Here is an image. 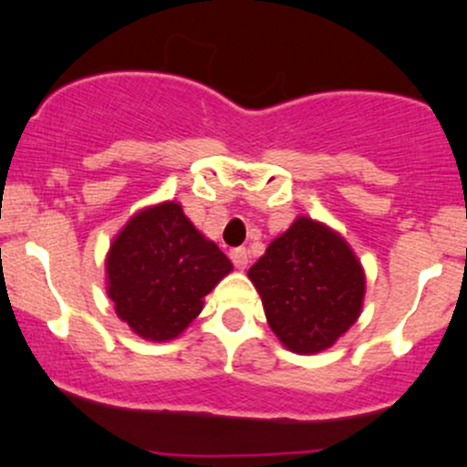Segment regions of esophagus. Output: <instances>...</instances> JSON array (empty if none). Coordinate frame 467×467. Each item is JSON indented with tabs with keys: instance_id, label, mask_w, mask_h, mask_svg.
<instances>
[{
	"instance_id": "obj_1",
	"label": "esophagus",
	"mask_w": 467,
	"mask_h": 467,
	"mask_svg": "<svg viewBox=\"0 0 467 467\" xmlns=\"http://www.w3.org/2000/svg\"><path fill=\"white\" fill-rule=\"evenodd\" d=\"M229 257H232L234 266L238 270H244L246 264H249V251L243 249V246H240V249H234L232 253H229Z\"/></svg>"
}]
</instances>
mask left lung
Instances as JSON below:
<instances>
[{"label":"left lung","mask_w":467,"mask_h":467,"mask_svg":"<svg viewBox=\"0 0 467 467\" xmlns=\"http://www.w3.org/2000/svg\"><path fill=\"white\" fill-rule=\"evenodd\" d=\"M268 327L287 350L331 348L359 318L366 273L336 229L298 216L249 268Z\"/></svg>","instance_id":"obj_1"}]
</instances>
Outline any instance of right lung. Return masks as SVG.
Instances as JSON below:
<instances>
[{"label":"right lung","instance_id":"add662e5","mask_svg":"<svg viewBox=\"0 0 467 467\" xmlns=\"http://www.w3.org/2000/svg\"><path fill=\"white\" fill-rule=\"evenodd\" d=\"M234 270L229 257L190 223L177 201L138 210L106 255L114 312L149 342L180 337L203 298Z\"/></svg>","mask_w":467,"mask_h":467}]
</instances>
